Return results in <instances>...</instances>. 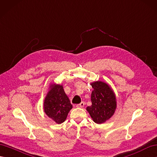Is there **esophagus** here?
<instances>
[{
	"instance_id": "esophagus-1",
	"label": "esophagus",
	"mask_w": 157,
	"mask_h": 157,
	"mask_svg": "<svg viewBox=\"0 0 157 157\" xmlns=\"http://www.w3.org/2000/svg\"><path fill=\"white\" fill-rule=\"evenodd\" d=\"M84 106H85V102H81V103H80V104H78V105H76V107H78V108H82V107H84Z\"/></svg>"
}]
</instances>
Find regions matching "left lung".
<instances>
[{
  "label": "left lung",
  "mask_w": 157,
  "mask_h": 157,
  "mask_svg": "<svg viewBox=\"0 0 157 157\" xmlns=\"http://www.w3.org/2000/svg\"><path fill=\"white\" fill-rule=\"evenodd\" d=\"M91 86L94 89L91 94L92 105L87 106L86 110L94 122L101 124L113 115L117 107L116 98L107 84L94 82Z\"/></svg>",
  "instance_id": "left-lung-1"
}]
</instances>
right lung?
<instances>
[{
	"label": "right lung",
	"instance_id": "right-lung-1",
	"mask_svg": "<svg viewBox=\"0 0 157 157\" xmlns=\"http://www.w3.org/2000/svg\"><path fill=\"white\" fill-rule=\"evenodd\" d=\"M72 108V105L64 93L63 86H51L44 102V110L47 115L56 123L60 124L66 120Z\"/></svg>",
	"mask_w": 157,
	"mask_h": 157
}]
</instances>
